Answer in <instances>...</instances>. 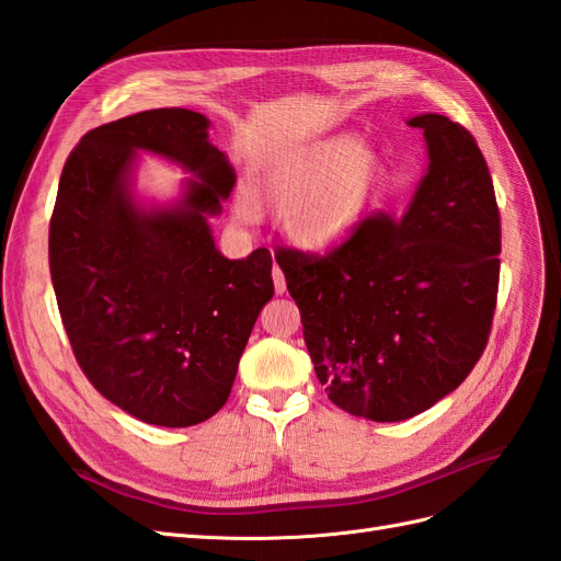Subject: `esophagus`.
<instances>
[{
	"mask_svg": "<svg viewBox=\"0 0 561 561\" xmlns=\"http://www.w3.org/2000/svg\"><path fill=\"white\" fill-rule=\"evenodd\" d=\"M274 285H276V295H283L287 290L285 276H283V271L278 266H274Z\"/></svg>",
	"mask_w": 561,
	"mask_h": 561,
	"instance_id": "34e87169",
	"label": "esophagus"
}]
</instances>
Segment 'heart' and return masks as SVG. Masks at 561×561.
Listing matches in <instances>:
<instances>
[{
	"label": "heart",
	"instance_id": "1",
	"mask_svg": "<svg viewBox=\"0 0 561 561\" xmlns=\"http://www.w3.org/2000/svg\"><path fill=\"white\" fill-rule=\"evenodd\" d=\"M383 173L381 151L353 135H332L285 151L241 192L236 210L257 215V201L280 213L283 233L311 252H330L358 229Z\"/></svg>",
	"mask_w": 561,
	"mask_h": 561
}]
</instances>
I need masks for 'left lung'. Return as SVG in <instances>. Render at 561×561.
I'll return each instance as SVG.
<instances>
[{"label": "left lung", "instance_id": "obj_1", "mask_svg": "<svg viewBox=\"0 0 561 561\" xmlns=\"http://www.w3.org/2000/svg\"><path fill=\"white\" fill-rule=\"evenodd\" d=\"M407 124L428 149L407 210L369 215L322 257H276L328 398L381 423L426 412L470 375L501 271L499 206L478 142L443 114Z\"/></svg>", "mask_w": 561, "mask_h": 561}]
</instances>
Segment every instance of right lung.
<instances>
[{
    "mask_svg": "<svg viewBox=\"0 0 561 561\" xmlns=\"http://www.w3.org/2000/svg\"><path fill=\"white\" fill-rule=\"evenodd\" d=\"M192 110H147L83 135L48 229L50 280L83 375L151 426L186 428L222 410L248 336L274 297L271 252L227 260L210 217L236 175ZM140 150L193 173L168 207L134 198Z\"/></svg>",
    "mask_w": 561,
    "mask_h": 561,
    "instance_id": "add662e5",
    "label": "right lung"
}]
</instances>
